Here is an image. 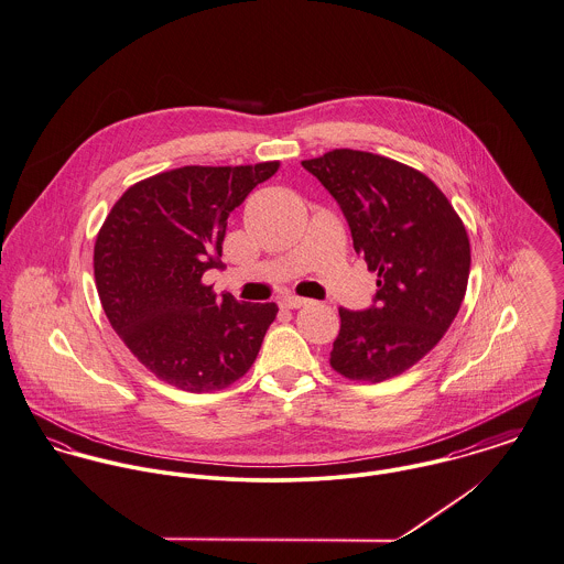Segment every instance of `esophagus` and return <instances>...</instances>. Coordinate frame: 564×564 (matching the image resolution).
Segmentation results:
<instances>
[{"label":"esophagus","instance_id":"obj_1","mask_svg":"<svg viewBox=\"0 0 564 564\" xmlns=\"http://www.w3.org/2000/svg\"><path fill=\"white\" fill-rule=\"evenodd\" d=\"M280 304H282V307H289V310H297V307L307 306L310 300H304V297H284Z\"/></svg>","mask_w":564,"mask_h":564}]
</instances>
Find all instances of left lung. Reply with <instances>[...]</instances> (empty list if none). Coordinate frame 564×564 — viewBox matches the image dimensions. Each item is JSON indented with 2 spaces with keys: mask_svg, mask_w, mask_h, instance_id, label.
<instances>
[{
  "mask_svg": "<svg viewBox=\"0 0 564 564\" xmlns=\"http://www.w3.org/2000/svg\"><path fill=\"white\" fill-rule=\"evenodd\" d=\"M334 196L354 248L377 271L366 310L340 307L329 364L354 381L405 372L448 332L469 278V239L440 187L405 163L336 149L302 161Z\"/></svg>",
  "mask_w": 564,
  "mask_h": 564,
  "instance_id": "obj_1",
  "label": "left lung"
}]
</instances>
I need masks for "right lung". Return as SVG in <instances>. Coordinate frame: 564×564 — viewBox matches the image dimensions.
I'll return each mask as SVG.
<instances>
[{"mask_svg":"<svg viewBox=\"0 0 564 564\" xmlns=\"http://www.w3.org/2000/svg\"><path fill=\"white\" fill-rule=\"evenodd\" d=\"M278 161L185 165L129 187L95 243L101 306L129 351L154 377L185 390H224L254 364L278 306L239 304L203 284L221 269L230 213Z\"/></svg>","mask_w":564,"mask_h":564,"instance_id":"obj_1","label":"right lung"}]
</instances>
